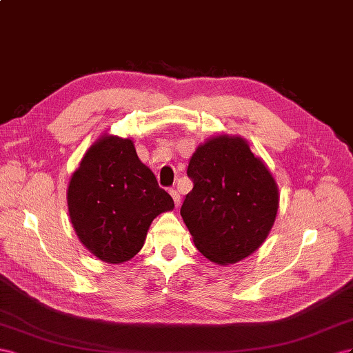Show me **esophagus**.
Wrapping results in <instances>:
<instances>
[{
  "label": "esophagus",
  "mask_w": 353,
  "mask_h": 353,
  "mask_svg": "<svg viewBox=\"0 0 353 353\" xmlns=\"http://www.w3.org/2000/svg\"><path fill=\"white\" fill-rule=\"evenodd\" d=\"M170 195H171V198H173L176 207H179V205H180V199H182V198H180L177 190H176V189H170Z\"/></svg>",
  "instance_id": "1"
}]
</instances>
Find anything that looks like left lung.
I'll list each match as a JSON object with an SVG mask.
<instances>
[{"instance_id": "8db88e82", "label": "left lung", "mask_w": 353, "mask_h": 353, "mask_svg": "<svg viewBox=\"0 0 353 353\" xmlns=\"http://www.w3.org/2000/svg\"><path fill=\"white\" fill-rule=\"evenodd\" d=\"M194 188L180 214L199 253L232 265L265 243L278 213L275 179L241 137L216 136L199 145L188 165Z\"/></svg>"}]
</instances>
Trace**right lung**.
Returning <instances> with one entry per match:
<instances>
[{
	"label": "right lung",
	"mask_w": 353,
	"mask_h": 353,
	"mask_svg": "<svg viewBox=\"0 0 353 353\" xmlns=\"http://www.w3.org/2000/svg\"><path fill=\"white\" fill-rule=\"evenodd\" d=\"M173 207L132 140L118 136L93 143L68 186L70 223L90 253L106 263L134 257L152 220Z\"/></svg>",
	"instance_id": "obj_1"
}]
</instances>
